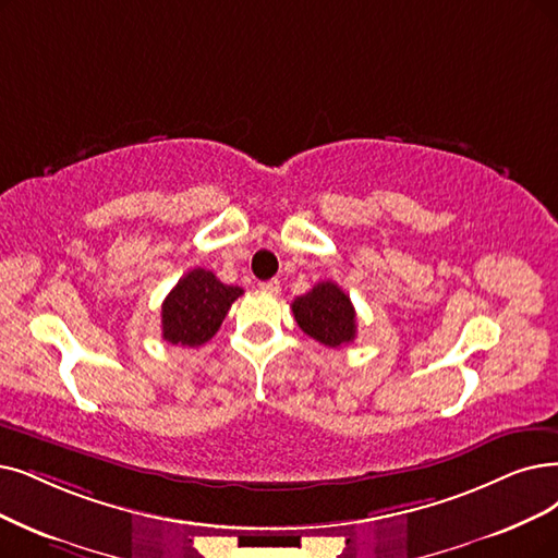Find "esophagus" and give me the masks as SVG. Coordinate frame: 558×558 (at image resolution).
<instances>
[{"mask_svg": "<svg viewBox=\"0 0 558 558\" xmlns=\"http://www.w3.org/2000/svg\"><path fill=\"white\" fill-rule=\"evenodd\" d=\"M258 288L263 293H270V295H279L281 293V283L277 279H270V281H260Z\"/></svg>", "mask_w": 558, "mask_h": 558, "instance_id": "34e87169", "label": "esophagus"}]
</instances>
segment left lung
Listing matches in <instances>:
<instances>
[{"mask_svg":"<svg viewBox=\"0 0 558 558\" xmlns=\"http://www.w3.org/2000/svg\"><path fill=\"white\" fill-rule=\"evenodd\" d=\"M293 316L304 333L327 348H341L356 337L350 298L333 281H320L293 302Z\"/></svg>","mask_w":558,"mask_h":558,"instance_id":"obj_1","label":"left lung"}]
</instances>
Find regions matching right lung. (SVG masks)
I'll return each mask as SVG.
<instances>
[{
	"instance_id": "obj_1",
	"label": "right lung",
	"mask_w": 558,
	"mask_h": 558,
	"mask_svg": "<svg viewBox=\"0 0 558 558\" xmlns=\"http://www.w3.org/2000/svg\"><path fill=\"white\" fill-rule=\"evenodd\" d=\"M240 295V286L221 283L210 270L194 267L162 302V339L173 345H204Z\"/></svg>"
}]
</instances>
